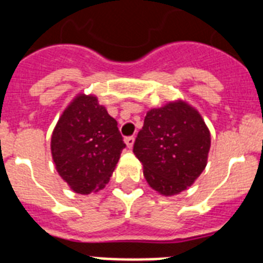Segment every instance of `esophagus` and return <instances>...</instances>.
<instances>
[{"instance_id":"1","label":"esophagus","mask_w":263,"mask_h":263,"mask_svg":"<svg viewBox=\"0 0 263 263\" xmlns=\"http://www.w3.org/2000/svg\"><path fill=\"white\" fill-rule=\"evenodd\" d=\"M125 143H126V146L129 148L133 147V145H134V137L133 136L126 137V138H125Z\"/></svg>"}]
</instances>
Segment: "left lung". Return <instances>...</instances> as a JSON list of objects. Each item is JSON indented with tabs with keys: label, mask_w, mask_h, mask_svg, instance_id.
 <instances>
[{
	"label": "left lung",
	"mask_w": 263,
	"mask_h": 263,
	"mask_svg": "<svg viewBox=\"0 0 263 263\" xmlns=\"http://www.w3.org/2000/svg\"><path fill=\"white\" fill-rule=\"evenodd\" d=\"M211 134L199 111L183 101L147 111L133 153L155 191L171 196L187 190L206 166Z\"/></svg>",
	"instance_id": "8db88e82"
}]
</instances>
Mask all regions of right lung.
Returning a JSON list of instances; mask_svg holds the SVG:
<instances>
[{
    "label": "right lung",
    "instance_id": "add662e5",
    "mask_svg": "<svg viewBox=\"0 0 263 263\" xmlns=\"http://www.w3.org/2000/svg\"><path fill=\"white\" fill-rule=\"evenodd\" d=\"M117 121L97 97L79 95L63 111L51 138L58 173L81 195L105 187L125 148Z\"/></svg>",
    "mask_w": 263,
    "mask_h": 263
}]
</instances>
